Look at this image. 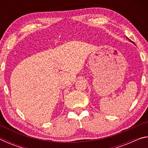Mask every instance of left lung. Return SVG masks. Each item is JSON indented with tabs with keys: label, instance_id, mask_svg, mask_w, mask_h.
Instances as JSON below:
<instances>
[{
	"label": "left lung",
	"instance_id": "obj_1",
	"mask_svg": "<svg viewBox=\"0 0 148 148\" xmlns=\"http://www.w3.org/2000/svg\"><path fill=\"white\" fill-rule=\"evenodd\" d=\"M130 41H131V42H132V43H133V42H132V41H131V40H130Z\"/></svg>",
	"mask_w": 148,
	"mask_h": 148
}]
</instances>
